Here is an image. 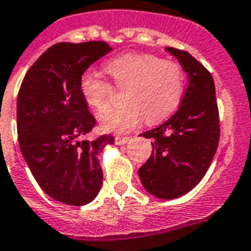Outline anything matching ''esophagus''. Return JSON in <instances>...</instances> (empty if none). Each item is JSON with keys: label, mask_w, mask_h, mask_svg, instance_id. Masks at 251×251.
I'll return each mask as SVG.
<instances>
[{"label": "esophagus", "mask_w": 251, "mask_h": 251, "mask_svg": "<svg viewBox=\"0 0 251 251\" xmlns=\"http://www.w3.org/2000/svg\"><path fill=\"white\" fill-rule=\"evenodd\" d=\"M128 141H131V137H122V136H116L115 137V144L116 145H124Z\"/></svg>", "instance_id": "34e87169"}]
</instances>
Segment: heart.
<instances>
[{"label":"heart","instance_id":"1","mask_svg":"<svg viewBox=\"0 0 251 251\" xmlns=\"http://www.w3.org/2000/svg\"><path fill=\"white\" fill-rule=\"evenodd\" d=\"M106 72L118 86H126L123 99L127 103L100 116L103 131H131L141 123L144 115L149 123L161 122L176 111L183 97V71L172 60L148 53H126L110 60ZM79 91L87 106L95 111L102 112L108 107L111 86L98 73H82Z\"/></svg>","mask_w":251,"mask_h":251}]
</instances>
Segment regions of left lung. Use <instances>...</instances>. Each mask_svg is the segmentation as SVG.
Returning <instances> with one entry per match:
<instances>
[{"label": "left lung", "mask_w": 251, "mask_h": 251, "mask_svg": "<svg viewBox=\"0 0 251 251\" xmlns=\"http://www.w3.org/2000/svg\"><path fill=\"white\" fill-rule=\"evenodd\" d=\"M188 75V86L178 111L165 123L141 133L153 139L152 156L139 169L144 188L158 199H176L203 179L220 137L215 82L211 73L188 52L172 47Z\"/></svg>", "instance_id": "obj_1"}]
</instances>
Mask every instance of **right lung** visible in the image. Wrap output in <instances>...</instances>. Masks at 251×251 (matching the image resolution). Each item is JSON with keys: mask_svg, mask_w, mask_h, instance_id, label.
<instances>
[{"mask_svg": "<svg viewBox=\"0 0 251 251\" xmlns=\"http://www.w3.org/2000/svg\"><path fill=\"white\" fill-rule=\"evenodd\" d=\"M104 42L57 43L28 69L17 99L19 148L47 195L85 205L98 195L103 173L98 154L114 144L111 135L82 140L95 119L79 91V78L111 52Z\"/></svg>", "mask_w": 251, "mask_h": 251, "instance_id": "1", "label": "right lung"}]
</instances>
